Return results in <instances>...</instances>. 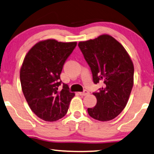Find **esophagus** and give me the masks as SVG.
<instances>
[{
  "mask_svg": "<svg viewBox=\"0 0 154 154\" xmlns=\"http://www.w3.org/2000/svg\"><path fill=\"white\" fill-rule=\"evenodd\" d=\"M79 95H81V96H86L89 94V91L87 90H84L83 91H81V92H79Z\"/></svg>",
  "mask_w": 154,
  "mask_h": 154,
  "instance_id": "esophagus-1",
  "label": "esophagus"
}]
</instances>
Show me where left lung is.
Segmentation results:
<instances>
[{
  "label": "left lung",
  "instance_id": "1",
  "mask_svg": "<svg viewBox=\"0 0 154 154\" xmlns=\"http://www.w3.org/2000/svg\"><path fill=\"white\" fill-rule=\"evenodd\" d=\"M78 46L90 67L94 83H103L102 88L93 92L97 104L87 109L89 115L102 122L112 120L128 102L134 85L133 63L124 47L109 35L79 42Z\"/></svg>",
  "mask_w": 154,
  "mask_h": 154
}]
</instances>
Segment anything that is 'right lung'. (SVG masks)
<instances>
[{"mask_svg":"<svg viewBox=\"0 0 154 154\" xmlns=\"http://www.w3.org/2000/svg\"><path fill=\"white\" fill-rule=\"evenodd\" d=\"M77 42H62L47 40L35 45L25 55L20 69V79L25 100L39 118L54 122L67 114L75 96L63 84L60 74L65 61Z\"/></svg>","mask_w":154,"mask_h":154,"instance_id":"1","label":"right lung"}]
</instances>
